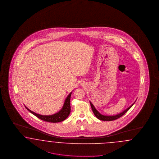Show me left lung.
<instances>
[{
  "mask_svg": "<svg viewBox=\"0 0 159 159\" xmlns=\"http://www.w3.org/2000/svg\"><path fill=\"white\" fill-rule=\"evenodd\" d=\"M90 104H91V109H92V111H93L94 115L96 116L97 118H98V119L101 120H105V121H111V120H116L118 118L122 116L124 114H125L128 111H129V109L132 106H133L134 104H132L131 106H129L128 109H126L125 111H124L123 112L120 113V114H118L117 115H115V116H104L102 114H100L98 111L95 109L94 106H93V104L91 103V102H90Z\"/></svg>",
  "mask_w": 159,
  "mask_h": 159,
  "instance_id": "obj_1",
  "label": "left lung"
}]
</instances>
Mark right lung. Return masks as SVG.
Masks as SVG:
<instances>
[{"label":"right lung","mask_w":159,"mask_h":159,"mask_svg":"<svg viewBox=\"0 0 159 159\" xmlns=\"http://www.w3.org/2000/svg\"><path fill=\"white\" fill-rule=\"evenodd\" d=\"M72 92L69 94L68 96L66 98L64 105L62 107V109L59 112L56 113L54 115H49V116H45V115H41L39 114H37L33 111H30L28 109L26 106L25 108L27 109L30 112H31L32 114H33L36 117L39 118L40 119L43 120L46 122H52V123H56V122H60L63 120H65L70 114V99L71 96Z\"/></svg>","instance_id":"add662e5"}]
</instances>
